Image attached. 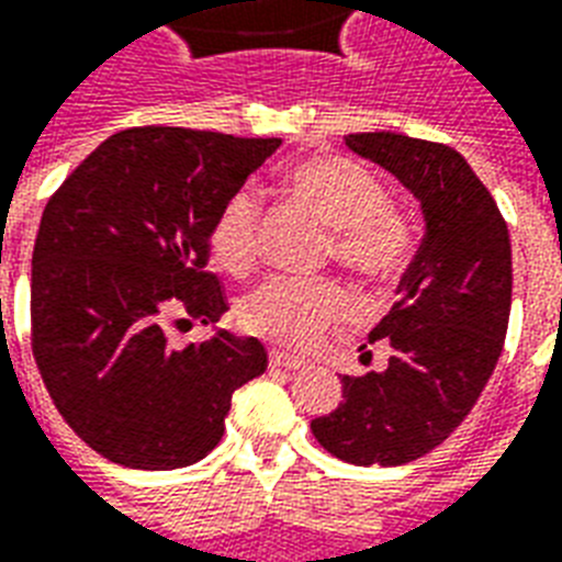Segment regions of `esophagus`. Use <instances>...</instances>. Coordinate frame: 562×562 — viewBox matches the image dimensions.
Listing matches in <instances>:
<instances>
[{
    "instance_id": "34e87169",
    "label": "esophagus",
    "mask_w": 562,
    "mask_h": 562,
    "mask_svg": "<svg viewBox=\"0 0 562 562\" xmlns=\"http://www.w3.org/2000/svg\"><path fill=\"white\" fill-rule=\"evenodd\" d=\"M268 362H271V368H285V371H297V368L306 366L303 359L291 357L285 350H271V353H268Z\"/></svg>"
}]
</instances>
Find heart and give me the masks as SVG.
Here are the masks:
<instances>
[{"label":"heart","mask_w":562,"mask_h":562,"mask_svg":"<svg viewBox=\"0 0 562 562\" xmlns=\"http://www.w3.org/2000/svg\"><path fill=\"white\" fill-rule=\"evenodd\" d=\"M291 191L306 200L333 229L329 256L362 280H397L413 256V229L389 209V194L374 173L341 156H318L289 170ZM262 200L252 188H238L212 221L214 259L229 273H247L256 262ZM350 310L348 291L333 280L265 282L241 303V324L273 345L310 350Z\"/></svg>","instance_id":"b5f03b06"}]
</instances>
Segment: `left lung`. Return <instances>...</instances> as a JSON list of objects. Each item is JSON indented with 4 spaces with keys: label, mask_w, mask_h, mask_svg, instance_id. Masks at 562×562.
<instances>
[{
    "label": "left lung",
    "mask_w": 562,
    "mask_h": 562,
    "mask_svg": "<svg viewBox=\"0 0 562 562\" xmlns=\"http://www.w3.org/2000/svg\"><path fill=\"white\" fill-rule=\"evenodd\" d=\"M345 144L401 179L427 226L401 300L368 336L392 348L389 366L341 376L345 401L315 418L312 434L353 465H404L465 422L498 366L513 300L507 221L457 149L397 132H359Z\"/></svg>",
    "instance_id": "left-lung-1"
}]
</instances>
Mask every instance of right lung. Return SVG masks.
I'll use <instances>...</instances> for the list:
<instances>
[{
  "mask_svg": "<svg viewBox=\"0 0 562 562\" xmlns=\"http://www.w3.org/2000/svg\"><path fill=\"white\" fill-rule=\"evenodd\" d=\"M280 138L135 126L102 140L43 209L32 353L55 409L105 460L182 469L224 436L233 392L268 368L259 338L170 327L229 310L209 265L217 209Z\"/></svg>",
  "mask_w": 562,
  "mask_h": 562,
  "instance_id": "add662e5",
  "label": "right lung"
}]
</instances>
